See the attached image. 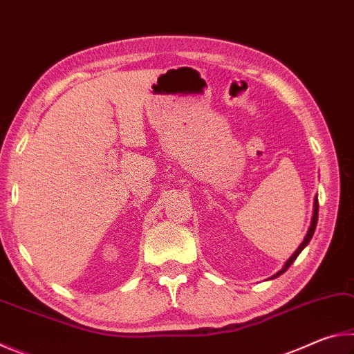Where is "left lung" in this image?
Instances as JSON below:
<instances>
[{
  "label": "left lung",
  "mask_w": 354,
  "mask_h": 354,
  "mask_svg": "<svg viewBox=\"0 0 354 354\" xmlns=\"http://www.w3.org/2000/svg\"><path fill=\"white\" fill-rule=\"evenodd\" d=\"M317 220H319V200H317V196L314 198V212H313V220H310V226H309V230H308V232H306V237H304V241L299 243V247L297 248V251L295 253H293L289 259H287V262L284 263L283 266V268H281V270L278 272V273H274L273 277H272V279L273 278H278L279 274H283L287 268H289L292 263H293V261L297 259L298 257V254L301 253V251L308 247V243L310 242V239H313V236H314V231H315V226H317Z\"/></svg>",
  "instance_id": "1"
}]
</instances>
